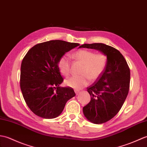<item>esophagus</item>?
<instances>
[{"label": "esophagus", "mask_w": 147, "mask_h": 147, "mask_svg": "<svg viewBox=\"0 0 147 147\" xmlns=\"http://www.w3.org/2000/svg\"><path fill=\"white\" fill-rule=\"evenodd\" d=\"M75 92H76V94L77 96L78 94L80 93V91L79 90H75Z\"/></svg>", "instance_id": "1"}]
</instances>
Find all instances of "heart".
Segmentation results:
<instances>
[{
    "mask_svg": "<svg viewBox=\"0 0 147 147\" xmlns=\"http://www.w3.org/2000/svg\"><path fill=\"white\" fill-rule=\"evenodd\" d=\"M74 57L83 63L80 76H74L65 80L67 86L79 90L86 86L89 80H96L104 72L107 65V58L103 53H95L87 50H80L74 53ZM70 58L68 55H62L58 62L60 72L67 76L70 72Z\"/></svg>",
    "mask_w": 147,
    "mask_h": 147,
    "instance_id": "heart-1",
    "label": "heart"
}]
</instances>
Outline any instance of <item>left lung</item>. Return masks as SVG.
<instances>
[{"mask_svg": "<svg viewBox=\"0 0 147 147\" xmlns=\"http://www.w3.org/2000/svg\"><path fill=\"white\" fill-rule=\"evenodd\" d=\"M79 48L98 50L107 57L104 72L88 87L90 101L83 107L85 117L91 123L102 124L115 117L121 108L129 92L130 70L120 52L103 43L84 44Z\"/></svg>", "mask_w": 147, "mask_h": 147, "instance_id": "1", "label": "left lung"}]
</instances>
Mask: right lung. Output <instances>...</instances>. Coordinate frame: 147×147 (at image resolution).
<instances>
[{
	"label": "right lung",
	"mask_w": 147,
	"mask_h": 147,
	"mask_svg": "<svg viewBox=\"0 0 147 147\" xmlns=\"http://www.w3.org/2000/svg\"><path fill=\"white\" fill-rule=\"evenodd\" d=\"M79 43L51 40L32 47L22 61L20 87L26 103L36 115L53 119L62 113L67 101L76 96L72 88L61 87L63 79L58 62Z\"/></svg>",
	"instance_id": "add662e5"
}]
</instances>
